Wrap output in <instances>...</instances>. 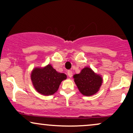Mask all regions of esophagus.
Listing matches in <instances>:
<instances>
[{"label":"esophagus","mask_w":133,"mask_h":133,"mask_svg":"<svg viewBox=\"0 0 133 133\" xmlns=\"http://www.w3.org/2000/svg\"><path fill=\"white\" fill-rule=\"evenodd\" d=\"M68 75L69 77H71L72 76V72L71 71H68Z\"/></svg>","instance_id":"1"}]
</instances>
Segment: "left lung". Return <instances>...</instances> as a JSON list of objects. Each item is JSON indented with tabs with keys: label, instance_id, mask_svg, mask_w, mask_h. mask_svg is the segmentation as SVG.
Instances as JSON below:
<instances>
[{
	"label": "left lung",
	"instance_id": "left-lung-1",
	"mask_svg": "<svg viewBox=\"0 0 133 133\" xmlns=\"http://www.w3.org/2000/svg\"><path fill=\"white\" fill-rule=\"evenodd\" d=\"M79 92L85 96L94 95L99 91L103 79L101 75L94 72L89 67H86L79 74L73 76Z\"/></svg>",
	"mask_w": 133,
	"mask_h": 133
}]
</instances>
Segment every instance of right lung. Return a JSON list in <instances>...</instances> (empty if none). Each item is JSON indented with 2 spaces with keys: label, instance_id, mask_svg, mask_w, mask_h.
<instances>
[{
  "label": "right lung",
  "instance_id": "add662e5",
  "mask_svg": "<svg viewBox=\"0 0 133 133\" xmlns=\"http://www.w3.org/2000/svg\"><path fill=\"white\" fill-rule=\"evenodd\" d=\"M30 79L37 92L44 96H51L57 92L61 82L67 79V76L57 72L49 64L44 67L34 68Z\"/></svg>",
  "mask_w": 133,
  "mask_h": 133
}]
</instances>
